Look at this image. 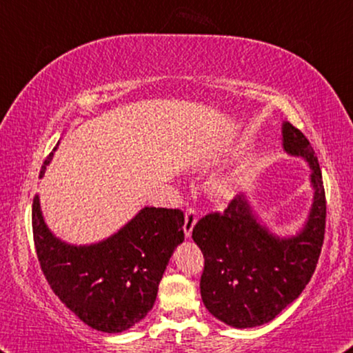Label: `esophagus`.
Masks as SVG:
<instances>
[{
  "label": "esophagus",
  "mask_w": 353,
  "mask_h": 353,
  "mask_svg": "<svg viewBox=\"0 0 353 353\" xmlns=\"http://www.w3.org/2000/svg\"><path fill=\"white\" fill-rule=\"evenodd\" d=\"M196 220H198L196 210L188 208L185 210V223H183V233H185L187 238H190V236H192V231H193L194 223H196Z\"/></svg>",
  "instance_id": "1"
}]
</instances>
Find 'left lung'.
I'll list each match as a JSON object with an SVG mask.
<instances>
[{
	"label": "left lung",
	"mask_w": 353,
	"mask_h": 353,
	"mask_svg": "<svg viewBox=\"0 0 353 353\" xmlns=\"http://www.w3.org/2000/svg\"><path fill=\"white\" fill-rule=\"evenodd\" d=\"M283 149L304 157L311 166L314 203L299 234L281 239L256 222L244 194L231 199L225 212H210L193 227L204 270L199 281L208 311L234 328L271 322L293 303L317 266L325 238L327 199L319 160L306 136L283 123Z\"/></svg>",
	"instance_id": "8db88e82"
}]
</instances>
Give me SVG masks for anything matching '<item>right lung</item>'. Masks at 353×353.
I'll use <instances>...</instances> for the list:
<instances>
[{
	"mask_svg": "<svg viewBox=\"0 0 353 353\" xmlns=\"http://www.w3.org/2000/svg\"><path fill=\"white\" fill-rule=\"evenodd\" d=\"M183 222L181 209L144 208L106 241L77 247L46 227L38 194L31 209L36 255L52 292L83 323L104 333H122L154 307L168 261L183 241Z\"/></svg>",
	"mask_w": 353,
	"mask_h": 353,
	"instance_id": "1",
	"label": "right lung"
}]
</instances>
